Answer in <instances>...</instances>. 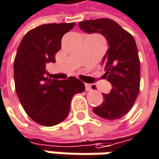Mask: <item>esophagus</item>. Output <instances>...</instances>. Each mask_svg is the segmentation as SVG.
I'll return each mask as SVG.
<instances>
[{
  "label": "esophagus",
  "instance_id": "1",
  "mask_svg": "<svg viewBox=\"0 0 159 159\" xmlns=\"http://www.w3.org/2000/svg\"><path fill=\"white\" fill-rule=\"evenodd\" d=\"M85 87H86V90H87V91H90V90H91V85H89V84H85Z\"/></svg>",
  "mask_w": 159,
  "mask_h": 159
}]
</instances>
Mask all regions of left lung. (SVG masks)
Segmentation results:
<instances>
[{"instance_id": "left-lung-1", "label": "left lung", "mask_w": 159, "mask_h": 159, "mask_svg": "<svg viewBox=\"0 0 159 159\" xmlns=\"http://www.w3.org/2000/svg\"><path fill=\"white\" fill-rule=\"evenodd\" d=\"M87 33H101L109 48L102 58L104 78L112 85L108 94H103V102L93 112L107 120L124 116L133 106L140 91V59L133 36L109 18L79 22Z\"/></svg>"}]
</instances>
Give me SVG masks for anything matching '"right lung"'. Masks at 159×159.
<instances>
[{
	"label": "right lung",
	"mask_w": 159,
	"mask_h": 159,
	"mask_svg": "<svg viewBox=\"0 0 159 159\" xmlns=\"http://www.w3.org/2000/svg\"><path fill=\"white\" fill-rule=\"evenodd\" d=\"M75 23L43 24L30 30L21 40L14 61L15 87L27 115L36 123L51 127L69 115L74 94L85 91L75 77L67 80L48 78L45 66L55 62L61 38Z\"/></svg>",
	"instance_id": "right-lung-1"
}]
</instances>
